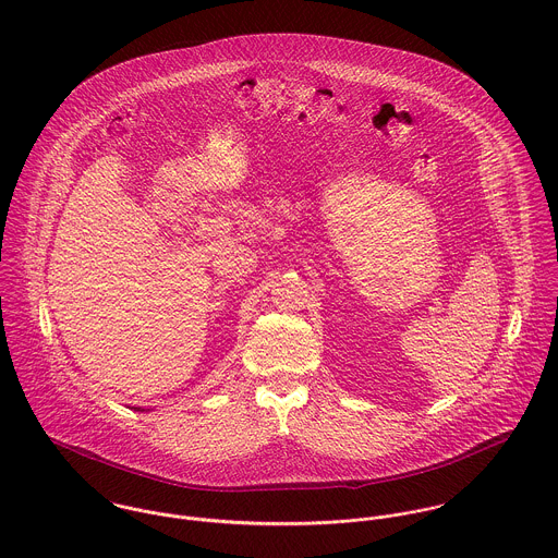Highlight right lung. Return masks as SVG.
I'll return each instance as SVG.
<instances>
[{"label": "right lung", "instance_id": "add662e5", "mask_svg": "<svg viewBox=\"0 0 558 558\" xmlns=\"http://www.w3.org/2000/svg\"><path fill=\"white\" fill-rule=\"evenodd\" d=\"M137 410H140V408H137Z\"/></svg>", "mask_w": 558, "mask_h": 558}]
</instances>
